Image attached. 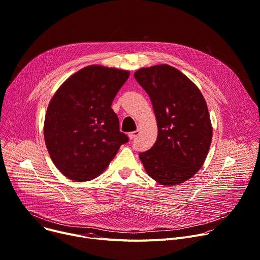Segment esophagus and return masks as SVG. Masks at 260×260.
Listing matches in <instances>:
<instances>
[{"instance_id": "1", "label": "esophagus", "mask_w": 260, "mask_h": 260, "mask_svg": "<svg viewBox=\"0 0 260 260\" xmlns=\"http://www.w3.org/2000/svg\"><path fill=\"white\" fill-rule=\"evenodd\" d=\"M139 134H140V132H139V131L132 132V133H129V134H128V138H129V139H135V138H137V137L139 136Z\"/></svg>"}]
</instances>
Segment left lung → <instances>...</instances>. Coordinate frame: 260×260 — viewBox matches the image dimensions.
Wrapping results in <instances>:
<instances>
[{
	"label": "left lung",
	"mask_w": 260,
	"mask_h": 260,
	"mask_svg": "<svg viewBox=\"0 0 260 260\" xmlns=\"http://www.w3.org/2000/svg\"><path fill=\"white\" fill-rule=\"evenodd\" d=\"M134 76L149 95L157 121V139L139 157L145 171L165 186L187 181L203 167L213 127L199 87L174 67L139 69Z\"/></svg>",
	"instance_id": "obj_1"
}]
</instances>
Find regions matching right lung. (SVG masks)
Listing matches in <instances>:
<instances>
[{
  "instance_id": "right-lung-1",
  "label": "right lung",
  "mask_w": 260,
  "mask_h": 260,
  "mask_svg": "<svg viewBox=\"0 0 260 260\" xmlns=\"http://www.w3.org/2000/svg\"><path fill=\"white\" fill-rule=\"evenodd\" d=\"M128 77V71L91 64L73 74L52 96L44 139L54 166L67 178H96L128 141L111 108Z\"/></svg>"
}]
</instances>
